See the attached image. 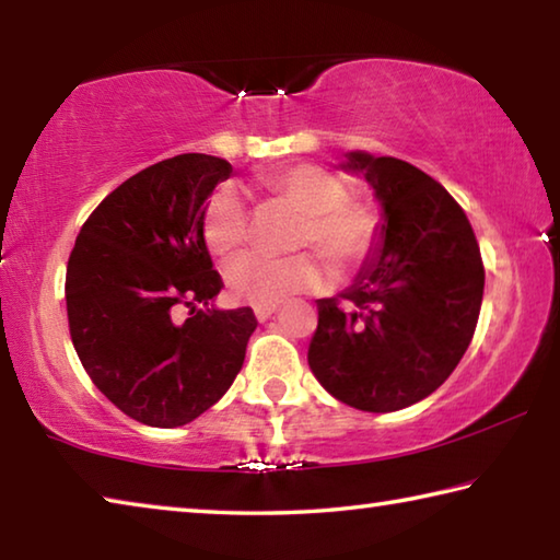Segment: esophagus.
Here are the masks:
<instances>
[{"mask_svg": "<svg viewBox=\"0 0 560 560\" xmlns=\"http://www.w3.org/2000/svg\"><path fill=\"white\" fill-rule=\"evenodd\" d=\"M279 311V303H269V306H254V316L257 320H269Z\"/></svg>", "mask_w": 560, "mask_h": 560, "instance_id": "34e87169", "label": "esophagus"}]
</instances>
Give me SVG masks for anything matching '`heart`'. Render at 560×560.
Returning a JSON list of instances; mask_svg holds the SVG:
<instances>
[{"mask_svg": "<svg viewBox=\"0 0 560 560\" xmlns=\"http://www.w3.org/2000/svg\"><path fill=\"white\" fill-rule=\"evenodd\" d=\"M261 185L303 212L296 246H314L338 273L360 267L381 240L377 214L363 202L348 200L346 183L326 167L311 163L277 167L261 175ZM246 234L249 212L244 197L232 185L217 187L202 212L205 246L214 257L226 259L242 249ZM224 279L236 301L269 306L293 293L318 289L326 269L311 252L283 259L246 254L226 267Z\"/></svg>", "mask_w": 560, "mask_h": 560, "instance_id": "b5f03b06", "label": "heart"}]
</instances>
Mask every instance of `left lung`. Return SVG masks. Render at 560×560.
Instances as JSON below:
<instances>
[{"instance_id": "8db88e82", "label": "left lung", "mask_w": 560, "mask_h": 560, "mask_svg": "<svg viewBox=\"0 0 560 560\" xmlns=\"http://www.w3.org/2000/svg\"><path fill=\"white\" fill-rule=\"evenodd\" d=\"M385 210V240L358 281L318 301L308 365L355 410L395 412L447 381L469 348L485 261L457 200L420 167L348 153Z\"/></svg>"}]
</instances>
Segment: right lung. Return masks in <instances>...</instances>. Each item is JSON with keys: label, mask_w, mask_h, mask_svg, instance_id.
Segmentation results:
<instances>
[{"label": "right lung", "mask_w": 560, "mask_h": 560, "mask_svg": "<svg viewBox=\"0 0 560 560\" xmlns=\"http://www.w3.org/2000/svg\"><path fill=\"white\" fill-rule=\"evenodd\" d=\"M222 158L185 153L140 170L83 222L66 267V314L93 385L150 428L192 422L230 390L257 328L249 306L207 308L222 291L202 212ZM185 305V322L174 311Z\"/></svg>", "instance_id": "1"}]
</instances>
